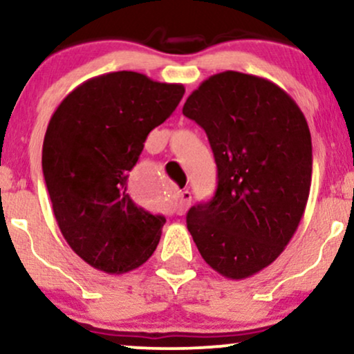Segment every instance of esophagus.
<instances>
[{"mask_svg": "<svg viewBox=\"0 0 354 354\" xmlns=\"http://www.w3.org/2000/svg\"><path fill=\"white\" fill-rule=\"evenodd\" d=\"M191 201H192V194L189 191H180V194H178V201H176V205H174V212L178 214V216H183V214H186V210L191 207Z\"/></svg>", "mask_w": 354, "mask_h": 354, "instance_id": "esophagus-1", "label": "esophagus"}]
</instances>
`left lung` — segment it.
Masks as SVG:
<instances>
[{
	"label": "left lung",
	"mask_w": 354,
	"mask_h": 354,
	"mask_svg": "<svg viewBox=\"0 0 354 354\" xmlns=\"http://www.w3.org/2000/svg\"><path fill=\"white\" fill-rule=\"evenodd\" d=\"M183 114L207 133L217 189L189 209L204 261L229 279L257 274L283 253L306 210L312 140L306 115L270 80L222 71L191 93Z\"/></svg>",
	"instance_id": "8db88e82"
}]
</instances>
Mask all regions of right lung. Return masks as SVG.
Masks as SVG:
<instances>
[{
    "mask_svg": "<svg viewBox=\"0 0 354 354\" xmlns=\"http://www.w3.org/2000/svg\"><path fill=\"white\" fill-rule=\"evenodd\" d=\"M183 95L180 83L114 71L86 80L52 114L44 178L58 229L89 266L124 274L153 254L167 218L131 198V171Z\"/></svg>",
    "mask_w": 354,
    "mask_h": 354,
    "instance_id": "obj_1",
    "label": "right lung"
}]
</instances>
